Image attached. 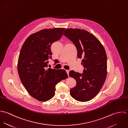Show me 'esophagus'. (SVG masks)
<instances>
[{"label":"esophagus","instance_id":"34e87169","mask_svg":"<svg viewBox=\"0 0 128 128\" xmlns=\"http://www.w3.org/2000/svg\"><path fill=\"white\" fill-rule=\"evenodd\" d=\"M66 73H67L68 75H68H69V72H70V70H66Z\"/></svg>","mask_w":128,"mask_h":128}]
</instances>
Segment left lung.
Wrapping results in <instances>:
<instances>
[{"instance_id":"8db88e82","label":"left lung","mask_w":128,"mask_h":128,"mask_svg":"<svg viewBox=\"0 0 128 128\" xmlns=\"http://www.w3.org/2000/svg\"><path fill=\"white\" fill-rule=\"evenodd\" d=\"M71 40L77 50V57L83 58V73L73 70L69 75L76 81L70 90V96L76 100L85 102L94 98L102 89L106 77L107 56L100 41L88 32L81 29L67 28L63 34Z\"/></svg>"}]
</instances>
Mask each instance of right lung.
Returning <instances> with one entry per match:
<instances>
[{"mask_svg":"<svg viewBox=\"0 0 128 128\" xmlns=\"http://www.w3.org/2000/svg\"><path fill=\"white\" fill-rule=\"evenodd\" d=\"M64 28L44 29L28 37L20 49L18 62L20 80L29 94L46 102L55 94L56 85L68 76L64 70L48 68L51 45L62 36Z\"/></svg>","mask_w":128,"mask_h":128,"instance_id":"obj_1","label":"right lung"}]
</instances>
